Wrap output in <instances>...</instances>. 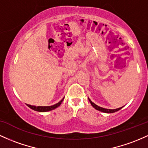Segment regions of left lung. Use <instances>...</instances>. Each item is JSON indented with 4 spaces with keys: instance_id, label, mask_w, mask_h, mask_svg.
<instances>
[{
    "instance_id": "obj_1",
    "label": "left lung",
    "mask_w": 148,
    "mask_h": 148,
    "mask_svg": "<svg viewBox=\"0 0 148 148\" xmlns=\"http://www.w3.org/2000/svg\"><path fill=\"white\" fill-rule=\"evenodd\" d=\"M88 100H89V102L90 103V104H91L92 106L93 107V108H95V110H98V111H100V112H105V113H114V112H115L119 111V110H121V109L123 108V107H121V108H117V109H113V110H112V109H105V108H101V107L98 106V105H95V103H92L91 100L89 99V98H88Z\"/></svg>"
}]
</instances>
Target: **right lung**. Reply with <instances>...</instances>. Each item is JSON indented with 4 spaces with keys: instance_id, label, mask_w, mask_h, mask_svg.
I'll return each mask as SVG.
<instances>
[{
    "instance_id": "1",
    "label": "right lung",
    "mask_w": 148,
    "mask_h": 148,
    "mask_svg": "<svg viewBox=\"0 0 148 148\" xmlns=\"http://www.w3.org/2000/svg\"><path fill=\"white\" fill-rule=\"evenodd\" d=\"M63 100H64V98L62 99L59 103L55 104V105H51V106H34V105H28V104H27V105L29 107V108L32 109V110H35V111L40 112H45L51 111V110H55L56 108H58V107L61 105L62 102L63 101Z\"/></svg>"
}]
</instances>
